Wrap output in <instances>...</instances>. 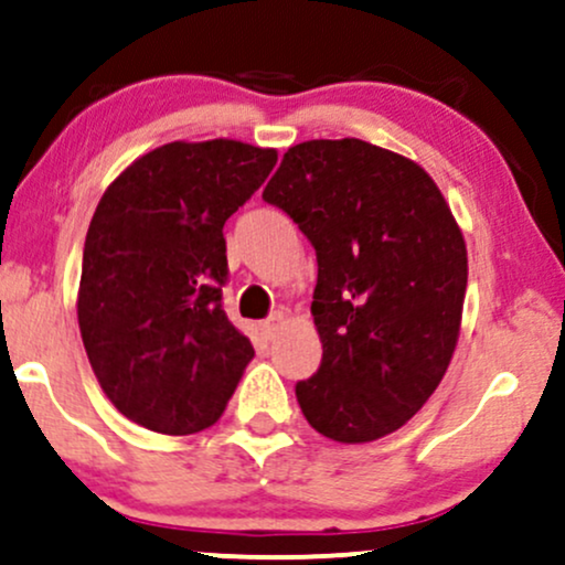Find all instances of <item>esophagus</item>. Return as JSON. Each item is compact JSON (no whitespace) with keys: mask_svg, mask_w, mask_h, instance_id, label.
<instances>
[{"mask_svg":"<svg viewBox=\"0 0 565 565\" xmlns=\"http://www.w3.org/2000/svg\"><path fill=\"white\" fill-rule=\"evenodd\" d=\"M284 321H287V316H284V313H274V316H270V319L263 321V332L268 334V337H276L278 329L284 327Z\"/></svg>","mask_w":565,"mask_h":565,"instance_id":"34e87169","label":"esophagus"}]
</instances>
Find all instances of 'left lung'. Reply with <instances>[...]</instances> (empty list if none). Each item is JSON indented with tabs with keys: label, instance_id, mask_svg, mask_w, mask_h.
<instances>
[{
	"label": "left lung",
	"instance_id": "obj_1",
	"mask_svg": "<svg viewBox=\"0 0 565 565\" xmlns=\"http://www.w3.org/2000/svg\"><path fill=\"white\" fill-rule=\"evenodd\" d=\"M263 199L300 225L319 257V372L297 382L313 430L369 444L404 427L451 364L468 289V246L417 161L359 138L284 153Z\"/></svg>",
	"mask_w": 565,
	"mask_h": 565
}]
</instances>
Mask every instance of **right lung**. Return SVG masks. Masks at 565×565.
<instances>
[{
  "instance_id": "right-lung-1",
  "label": "right lung",
  "mask_w": 565,
  "mask_h": 565,
  "mask_svg": "<svg viewBox=\"0 0 565 565\" xmlns=\"http://www.w3.org/2000/svg\"><path fill=\"white\" fill-rule=\"evenodd\" d=\"M276 148L174 140L106 188L84 238L76 319L108 401L164 436L223 417L249 337L225 316L223 225L276 167Z\"/></svg>"
}]
</instances>
